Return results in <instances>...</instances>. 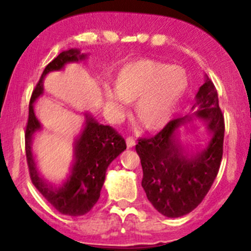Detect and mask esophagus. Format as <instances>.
<instances>
[{
	"mask_svg": "<svg viewBox=\"0 0 251 251\" xmlns=\"http://www.w3.org/2000/svg\"><path fill=\"white\" fill-rule=\"evenodd\" d=\"M126 144H127V148H133L135 145V140L133 137H128L127 139H126Z\"/></svg>",
	"mask_w": 251,
	"mask_h": 251,
	"instance_id": "esophagus-1",
	"label": "esophagus"
}]
</instances>
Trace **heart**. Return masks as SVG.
Segmentation results:
<instances>
[{
    "mask_svg": "<svg viewBox=\"0 0 251 251\" xmlns=\"http://www.w3.org/2000/svg\"><path fill=\"white\" fill-rule=\"evenodd\" d=\"M189 86L186 71L178 65L150 57L124 63L113 77L116 93L107 91L106 101L122 109V100L134 103L137 120L148 131H158L171 122Z\"/></svg>",
    "mask_w": 251,
    "mask_h": 251,
    "instance_id": "obj_1",
    "label": "heart"
}]
</instances>
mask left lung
<instances>
[{"label":"left lung","instance_id":"obj_1","mask_svg":"<svg viewBox=\"0 0 251 251\" xmlns=\"http://www.w3.org/2000/svg\"><path fill=\"white\" fill-rule=\"evenodd\" d=\"M191 116L171 120L149 139H139L135 151L143 168L142 186L158 212L170 218L184 216L197 208L211 188L223 155L224 116L214 82L206 76L196 94ZM194 117L201 119L212 134L197 152L181 149L177 131Z\"/></svg>","mask_w":251,"mask_h":251}]
</instances>
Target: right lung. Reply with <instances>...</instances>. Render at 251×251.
Wrapping results in <instances>:
<instances>
[{
  "label": "right lung",
  "instance_id": "right-lung-1",
  "mask_svg": "<svg viewBox=\"0 0 251 251\" xmlns=\"http://www.w3.org/2000/svg\"><path fill=\"white\" fill-rule=\"evenodd\" d=\"M87 54L76 48L63 50L46 66L39 82L31 93L29 116L25 132V155L31 183L57 211L67 216H82L91 211L100 197L106 170L124 150L125 139L113 127L102 125L91 114H85V124L74 142V158L70 172L59 183H47L40 177L31 153V138L41 129L34 113V102L42 94V81L50 72L61 71L66 63L85 60Z\"/></svg>",
  "mask_w": 251,
  "mask_h": 251
}]
</instances>
